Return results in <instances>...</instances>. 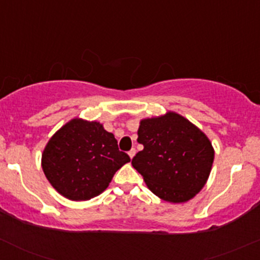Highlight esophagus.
I'll list each match as a JSON object with an SVG mask.
<instances>
[{
    "label": "esophagus",
    "instance_id": "1",
    "mask_svg": "<svg viewBox=\"0 0 260 260\" xmlns=\"http://www.w3.org/2000/svg\"><path fill=\"white\" fill-rule=\"evenodd\" d=\"M128 154H129L131 158H133V157H135V154H136V148H132V149H131V151L128 152Z\"/></svg>",
    "mask_w": 260,
    "mask_h": 260
}]
</instances>
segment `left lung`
Segmentation results:
<instances>
[{
  "instance_id": "left-lung-1",
  "label": "left lung",
  "mask_w": 260,
  "mask_h": 260,
  "mask_svg": "<svg viewBox=\"0 0 260 260\" xmlns=\"http://www.w3.org/2000/svg\"><path fill=\"white\" fill-rule=\"evenodd\" d=\"M137 141L143 149L133 157L132 166L154 195L169 203H185L204 187L214 148L182 115L169 112L141 120Z\"/></svg>"
}]
</instances>
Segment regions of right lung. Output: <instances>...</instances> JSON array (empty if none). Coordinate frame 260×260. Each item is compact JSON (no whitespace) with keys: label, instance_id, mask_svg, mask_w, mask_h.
<instances>
[{"label":"right lung","instance_id":"add662e5","mask_svg":"<svg viewBox=\"0 0 260 260\" xmlns=\"http://www.w3.org/2000/svg\"><path fill=\"white\" fill-rule=\"evenodd\" d=\"M129 161L101 123L77 118L50 138L43 153V170L57 192L83 201L103 192L115 172Z\"/></svg>","mask_w":260,"mask_h":260}]
</instances>
